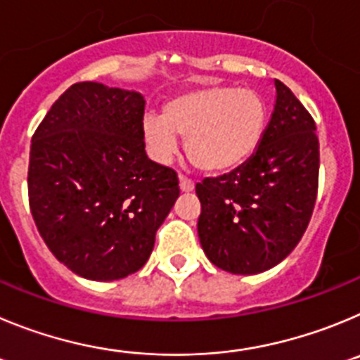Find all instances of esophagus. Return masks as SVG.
<instances>
[{
	"mask_svg": "<svg viewBox=\"0 0 360 360\" xmlns=\"http://www.w3.org/2000/svg\"><path fill=\"white\" fill-rule=\"evenodd\" d=\"M179 188H181V192L188 193V192H193V181L186 179V177L181 176L179 177Z\"/></svg>",
	"mask_w": 360,
	"mask_h": 360,
	"instance_id": "34e87169",
	"label": "esophagus"
}]
</instances>
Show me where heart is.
Returning a JSON list of instances; mask_svg holds the SVG:
<instances>
[{
    "label": "heart",
    "instance_id": "heart-1",
    "mask_svg": "<svg viewBox=\"0 0 360 360\" xmlns=\"http://www.w3.org/2000/svg\"><path fill=\"white\" fill-rule=\"evenodd\" d=\"M267 108L258 93L233 86H206L181 93L147 116L141 136L147 150L168 163L184 138L190 163L206 174H226L252 158L264 140Z\"/></svg>",
    "mask_w": 360,
    "mask_h": 360
}]
</instances>
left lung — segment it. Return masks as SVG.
I'll return each instance as SVG.
<instances>
[{
    "mask_svg": "<svg viewBox=\"0 0 360 360\" xmlns=\"http://www.w3.org/2000/svg\"><path fill=\"white\" fill-rule=\"evenodd\" d=\"M274 87V111L251 160L195 184L202 251L233 274L264 273L289 257L316 204V124L289 87L280 80Z\"/></svg>",
    "mask_w": 360,
    "mask_h": 360,
    "instance_id": "8db88e82",
    "label": "left lung"
}]
</instances>
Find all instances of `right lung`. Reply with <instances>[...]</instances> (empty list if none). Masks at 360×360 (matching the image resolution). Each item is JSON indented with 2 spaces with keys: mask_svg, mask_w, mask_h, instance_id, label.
Masks as SVG:
<instances>
[{
  "mask_svg": "<svg viewBox=\"0 0 360 360\" xmlns=\"http://www.w3.org/2000/svg\"><path fill=\"white\" fill-rule=\"evenodd\" d=\"M141 93L79 82L32 138V217L53 257L79 276L112 281L140 271L179 197L172 168L147 158Z\"/></svg>",
  "mask_w": 360,
  "mask_h": 360,
  "instance_id": "1",
  "label": "right lung"
}]
</instances>
